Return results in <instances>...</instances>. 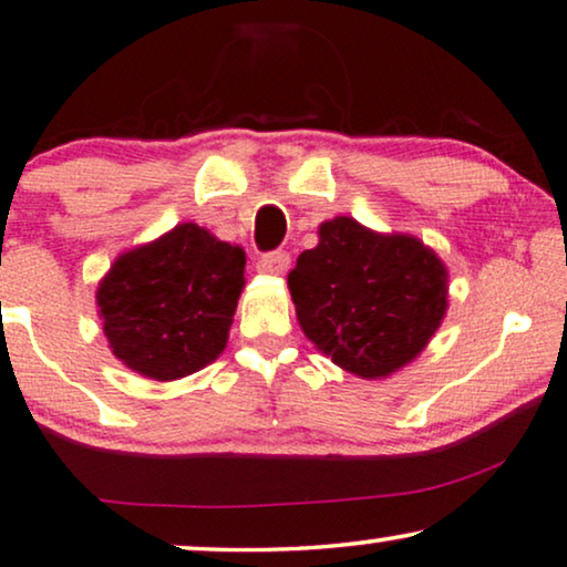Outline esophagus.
I'll return each instance as SVG.
<instances>
[{"label":"esophagus","instance_id":"34e87169","mask_svg":"<svg viewBox=\"0 0 567 567\" xmlns=\"http://www.w3.org/2000/svg\"><path fill=\"white\" fill-rule=\"evenodd\" d=\"M289 266H291V256L286 250H270V252H266V256H260L256 264L260 274H266V276H281L289 270Z\"/></svg>","mask_w":567,"mask_h":567}]
</instances>
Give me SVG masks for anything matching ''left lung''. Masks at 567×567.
I'll list each match as a JSON object with an SVG mask.
<instances>
[{"mask_svg": "<svg viewBox=\"0 0 567 567\" xmlns=\"http://www.w3.org/2000/svg\"><path fill=\"white\" fill-rule=\"evenodd\" d=\"M299 324L360 379H381L424 350L447 307V274L409 235H375L350 217L319 227L289 274Z\"/></svg>", "mask_w": 567, "mask_h": 567, "instance_id": "1", "label": "left lung"}]
</instances>
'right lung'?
Listing matches in <instances>:
<instances>
[{
  "label": "right lung",
  "mask_w": 567,
  "mask_h": 567,
  "mask_svg": "<svg viewBox=\"0 0 567 567\" xmlns=\"http://www.w3.org/2000/svg\"><path fill=\"white\" fill-rule=\"evenodd\" d=\"M243 270L240 248L192 223L120 256L96 291L112 352L155 381L209 365L227 344Z\"/></svg>",
  "instance_id": "obj_1"
}]
</instances>
